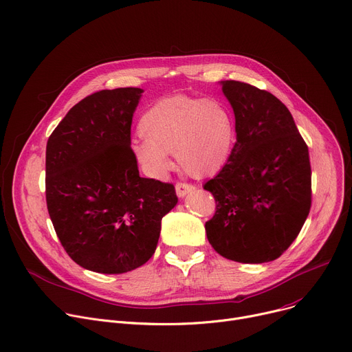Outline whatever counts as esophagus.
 Segmentation results:
<instances>
[{
	"label": "esophagus",
	"mask_w": 352,
	"mask_h": 352,
	"mask_svg": "<svg viewBox=\"0 0 352 352\" xmlns=\"http://www.w3.org/2000/svg\"><path fill=\"white\" fill-rule=\"evenodd\" d=\"M195 190V186L192 184H186V182H177L175 184V191H177V195L179 198H184L186 194H190Z\"/></svg>",
	"instance_id": "esophagus-1"
}]
</instances>
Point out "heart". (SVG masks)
Returning a JSON list of instances; mask_svg holds the SVG:
<instances>
[{
	"label": "heart",
	"instance_id": "obj_1",
	"mask_svg": "<svg viewBox=\"0 0 352 352\" xmlns=\"http://www.w3.org/2000/svg\"><path fill=\"white\" fill-rule=\"evenodd\" d=\"M138 134L142 138L134 140L131 153L148 177L161 179L171 171L170 154L186 174L206 177L228 162L236 127L232 110L222 100L177 95L144 111Z\"/></svg>",
	"mask_w": 352,
	"mask_h": 352
}]
</instances>
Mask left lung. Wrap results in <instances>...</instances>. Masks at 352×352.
<instances>
[{
  "mask_svg": "<svg viewBox=\"0 0 352 352\" xmlns=\"http://www.w3.org/2000/svg\"><path fill=\"white\" fill-rule=\"evenodd\" d=\"M221 85L235 113L236 143L219 174L204 185L217 202L206 238L229 261L272 262L294 242L310 212L309 148L272 93L238 80Z\"/></svg>",
  "mask_w": 352,
  "mask_h": 352,
  "instance_id": "obj_1",
  "label": "left lung"
}]
</instances>
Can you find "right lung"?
I'll return each mask as SVG.
<instances>
[{"instance_id":"1","label":"right lung","mask_w":352,"mask_h":352,"mask_svg":"<svg viewBox=\"0 0 352 352\" xmlns=\"http://www.w3.org/2000/svg\"><path fill=\"white\" fill-rule=\"evenodd\" d=\"M144 90H100L67 111L46 144V205L79 266L120 274L154 254L161 219L177 205L173 184L140 177L131 122Z\"/></svg>"}]
</instances>
